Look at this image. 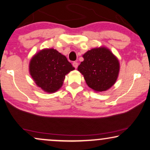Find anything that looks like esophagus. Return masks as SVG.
Here are the masks:
<instances>
[{
    "label": "esophagus",
    "mask_w": 150,
    "mask_h": 150,
    "mask_svg": "<svg viewBox=\"0 0 150 150\" xmlns=\"http://www.w3.org/2000/svg\"><path fill=\"white\" fill-rule=\"evenodd\" d=\"M73 67H75V69H77V67H78V63L76 62H74L73 63Z\"/></svg>",
    "instance_id": "obj_1"
}]
</instances>
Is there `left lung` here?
<instances>
[{"label": "left lung", "instance_id": "1", "mask_svg": "<svg viewBox=\"0 0 150 150\" xmlns=\"http://www.w3.org/2000/svg\"><path fill=\"white\" fill-rule=\"evenodd\" d=\"M83 61L77 70L82 74L87 85L95 92L106 91L118 78L120 64L109 49H92L82 55Z\"/></svg>", "mask_w": 150, "mask_h": 150}]
</instances>
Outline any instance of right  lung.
Masks as SVG:
<instances>
[{"instance_id":"1","label":"right lung","mask_w":150,"mask_h":150,"mask_svg":"<svg viewBox=\"0 0 150 150\" xmlns=\"http://www.w3.org/2000/svg\"><path fill=\"white\" fill-rule=\"evenodd\" d=\"M75 69L64 55L54 49H44L31 57L29 71L39 88L53 93L62 86L65 76Z\"/></svg>"}]
</instances>
